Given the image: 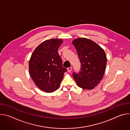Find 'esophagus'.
Instances as JSON below:
<instances>
[{"instance_id":"34e87169","label":"esophagus","mask_w":130,"mask_h":130,"mask_svg":"<svg viewBox=\"0 0 130 130\" xmlns=\"http://www.w3.org/2000/svg\"><path fill=\"white\" fill-rule=\"evenodd\" d=\"M72 69V67H69V68H67V71H68L69 72H71V71Z\"/></svg>"}]
</instances>
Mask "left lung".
<instances>
[{"instance_id":"1","label":"left lung","mask_w":130,"mask_h":130,"mask_svg":"<svg viewBox=\"0 0 130 130\" xmlns=\"http://www.w3.org/2000/svg\"><path fill=\"white\" fill-rule=\"evenodd\" d=\"M79 56L81 69L73 73L77 85L84 89H94L101 81L106 69L107 58L104 50L96 43L86 38L72 42Z\"/></svg>"}]
</instances>
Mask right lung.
Returning a JSON list of instances; mask_svg holds the SVG:
<instances>
[{"instance_id":"right-lung-1","label":"right lung","mask_w":130,"mask_h":130,"mask_svg":"<svg viewBox=\"0 0 130 130\" xmlns=\"http://www.w3.org/2000/svg\"><path fill=\"white\" fill-rule=\"evenodd\" d=\"M63 42L60 39L45 41L35 49L29 60L32 79L39 89L46 92H52L59 88L67 71L58 53Z\"/></svg>"}]
</instances>
